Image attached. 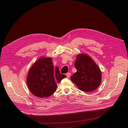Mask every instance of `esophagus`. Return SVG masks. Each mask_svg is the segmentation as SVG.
<instances>
[{"instance_id": "34e87169", "label": "esophagus", "mask_w": 128, "mask_h": 128, "mask_svg": "<svg viewBox=\"0 0 128 128\" xmlns=\"http://www.w3.org/2000/svg\"><path fill=\"white\" fill-rule=\"evenodd\" d=\"M70 75H71V74H70V72H68V73H67V74H66V76H67V78H69L70 77Z\"/></svg>"}]
</instances>
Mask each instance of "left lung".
Listing matches in <instances>:
<instances>
[{
	"instance_id": "left-lung-1",
	"label": "left lung",
	"mask_w": 128,
	"mask_h": 128,
	"mask_svg": "<svg viewBox=\"0 0 128 128\" xmlns=\"http://www.w3.org/2000/svg\"><path fill=\"white\" fill-rule=\"evenodd\" d=\"M74 66L76 72L70 78L80 90L91 92L99 86L101 81V71L88 56L86 54H78L76 56Z\"/></svg>"
}]
</instances>
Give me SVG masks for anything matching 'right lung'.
<instances>
[{"label": "right lung", "instance_id": "obj_1", "mask_svg": "<svg viewBox=\"0 0 128 128\" xmlns=\"http://www.w3.org/2000/svg\"><path fill=\"white\" fill-rule=\"evenodd\" d=\"M51 58H42L36 61L30 69L27 84L35 96L48 97L57 90V83L66 76L60 74L58 67L54 70Z\"/></svg>", "mask_w": 128, "mask_h": 128}]
</instances>
